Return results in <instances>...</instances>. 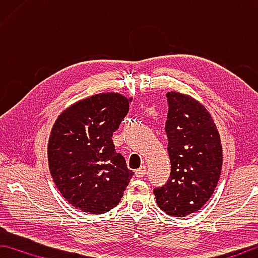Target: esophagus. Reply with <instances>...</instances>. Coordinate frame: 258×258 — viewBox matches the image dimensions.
I'll return each mask as SVG.
<instances>
[{"label": "esophagus", "instance_id": "obj_1", "mask_svg": "<svg viewBox=\"0 0 258 258\" xmlns=\"http://www.w3.org/2000/svg\"><path fill=\"white\" fill-rule=\"evenodd\" d=\"M146 172H147V168H146L145 165H143V166H141V168H139L138 170L135 171V174H136L137 178H143L144 175L146 174Z\"/></svg>", "mask_w": 258, "mask_h": 258}]
</instances>
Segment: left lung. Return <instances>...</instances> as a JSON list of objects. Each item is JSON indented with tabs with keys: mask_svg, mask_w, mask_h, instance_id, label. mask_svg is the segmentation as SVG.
<instances>
[{
	"mask_svg": "<svg viewBox=\"0 0 258 258\" xmlns=\"http://www.w3.org/2000/svg\"><path fill=\"white\" fill-rule=\"evenodd\" d=\"M166 97L171 173L154 195L166 214L183 218L200 211L213 195L222 169V145L213 117L200 101L174 90Z\"/></svg>",
	"mask_w": 258,
	"mask_h": 258,
	"instance_id": "8db88e82",
	"label": "left lung"
}]
</instances>
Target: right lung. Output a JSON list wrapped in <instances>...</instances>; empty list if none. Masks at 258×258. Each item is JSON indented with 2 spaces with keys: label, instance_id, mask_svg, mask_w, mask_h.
Masks as SVG:
<instances>
[{
  "label": "right lung",
  "instance_id": "add662e5",
  "mask_svg": "<svg viewBox=\"0 0 258 258\" xmlns=\"http://www.w3.org/2000/svg\"><path fill=\"white\" fill-rule=\"evenodd\" d=\"M132 97L101 93L71 104L54 122L47 145L53 181L67 202L88 214L119 205L134 174L115 152L113 133Z\"/></svg>",
  "mask_w": 258,
  "mask_h": 258
}]
</instances>
